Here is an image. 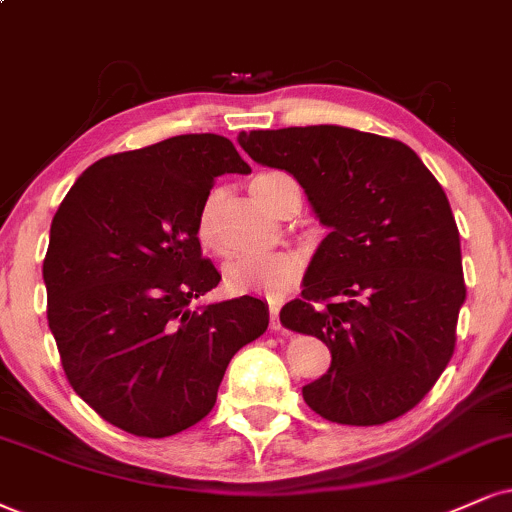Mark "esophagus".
I'll list each match as a JSON object with an SVG mask.
<instances>
[{
    "label": "esophagus",
    "mask_w": 512,
    "mask_h": 512,
    "mask_svg": "<svg viewBox=\"0 0 512 512\" xmlns=\"http://www.w3.org/2000/svg\"><path fill=\"white\" fill-rule=\"evenodd\" d=\"M268 311H270V327H273V330H280V304H277V301H270Z\"/></svg>",
    "instance_id": "esophagus-1"
}]
</instances>
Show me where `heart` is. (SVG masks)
<instances>
[{
    "label": "heart",
    "mask_w": 512,
    "mask_h": 512,
    "mask_svg": "<svg viewBox=\"0 0 512 512\" xmlns=\"http://www.w3.org/2000/svg\"><path fill=\"white\" fill-rule=\"evenodd\" d=\"M251 194L261 201L275 216L287 213L294 204H301L299 187L280 170H268V173L256 175L251 180ZM218 192H213L199 208L197 227L194 235L204 251L216 254L218 244ZM225 285L235 294H261L270 299H280L292 289L301 277V263L292 254H270V256H242L232 258L225 270Z\"/></svg>",
    "instance_id": "1"
}]
</instances>
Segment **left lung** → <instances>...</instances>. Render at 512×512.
I'll list each match as a JSON object with an SVG mask.
<instances>
[{"instance_id":"1","label":"left lung","mask_w":512,"mask_h":512,"mask_svg":"<svg viewBox=\"0 0 512 512\" xmlns=\"http://www.w3.org/2000/svg\"><path fill=\"white\" fill-rule=\"evenodd\" d=\"M256 163L292 173L330 235L280 311L332 353L304 401L339 425H382L425 399L456 349L465 301L449 199L413 149L339 125L239 132Z\"/></svg>"}]
</instances>
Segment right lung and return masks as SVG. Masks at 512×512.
<instances>
[{
	"label": "right lung",
	"mask_w": 512,
	"mask_h": 512,
	"mask_svg": "<svg viewBox=\"0 0 512 512\" xmlns=\"http://www.w3.org/2000/svg\"><path fill=\"white\" fill-rule=\"evenodd\" d=\"M225 173H251L227 137H170L92 163L52 220L42 277L63 372L137 437L206 418L227 363L268 330L256 296L189 306L220 282L194 227Z\"/></svg>",
	"instance_id": "obj_1"
}]
</instances>
